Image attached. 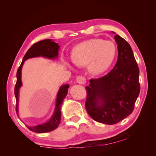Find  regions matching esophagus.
Returning a JSON list of instances; mask_svg holds the SVG:
<instances>
[{
  "mask_svg": "<svg viewBox=\"0 0 156 156\" xmlns=\"http://www.w3.org/2000/svg\"><path fill=\"white\" fill-rule=\"evenodd\" d=\"M76 81H77L78 83L81 84H85V83H86L85 78L83 77V76H78L77 78H76Z\"/></svg>",
  "mask_w": 156,
  "mask_h": 156,
  "instance_id": "1",
  "label": "esophagus"
}]
</instances>
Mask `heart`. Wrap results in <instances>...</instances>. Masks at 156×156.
<instances>
[{
  "label": "heart",
  "mask_w": 156,
  "mask_h": 156,
  "mask_svg": "<svg viewBox=\"0 0 156 156\" xmlns=\"http://www.w3.org/2000/svg\"><path fill=\"white\" fill-rule=\"evenodd\" d=\"M116 53L117 49L113 42L94 38L78 44L73 49L72 59L77 66L87 65L92 74L100 75L112 66Z\"/></svg>",
  "instance_id": "b5f03b06"
}]
</instances>
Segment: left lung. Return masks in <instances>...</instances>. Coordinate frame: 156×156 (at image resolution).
<instances>
[{
  "label": "left lung",
  "instance_id": "left-lung-1",
  "mask_svg": "<svg viewBox=\"0 0 156 156\" xmlns=\"http://www.w3.org/2000/svg\"><path fill=\"white\" fill-rule=\"evenodd\" d=\"M114 38L118 51L115 67L103 77L91 79L85 87L87 112L94 120L106 125H114L130 115L140 91L139 68L130 44L119 35Z\"/></svg>",
  "mask_w": 156,
  "mask_h": 156
}]
</instances>
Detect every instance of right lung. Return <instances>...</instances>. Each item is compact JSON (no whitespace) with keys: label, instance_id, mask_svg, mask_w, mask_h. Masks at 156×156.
Here are the masks:
<instances>
[{"label":"right lung","instance_id":"add662e5","mask_svg":"<svg viewBox=\"0 0 156 156\" xmlns=\"http://www.w3.org/2000/svg\"><path fill=\"white\" fill-rule=\"evenodd\" d=\"M60 46L58 44L55 43L51 39H45L38 42L34 44L30 49L26 53L25 56L23 57L22 62L18 67L16 73L17 81L15 85L14 94L16 100V110L17 115L18 116V100H19V91L22 87V80H21V72H22V67L25 60L29 58L37 57H43L50 60H56L58 56ZM69 87V84H66L60 86L58 91L56 106L54 111V113L50 118V119L44 123L41 124L33 126H27L29 129L36 133H47V132L51 131L56 129L60 123L61 119V106L62 105L63 100L67 96L68 93V89Z\"/></svg>","mask_w":156,"mask_h":156}]
</instances>
